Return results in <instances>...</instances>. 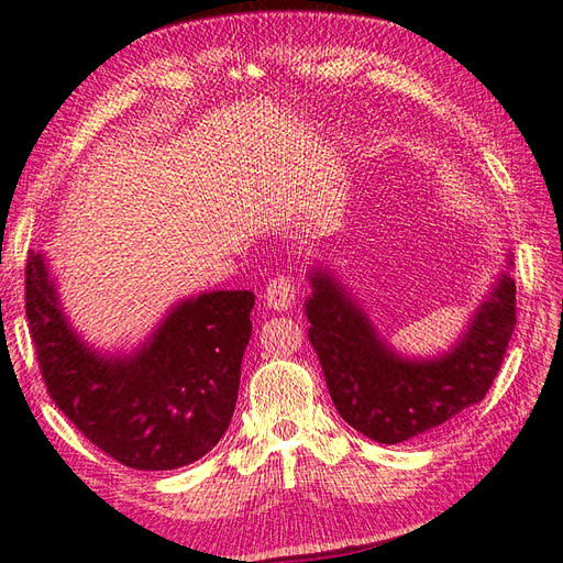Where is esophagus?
I'll return each mask as SVG.
<instances>
[{
	"label": "esophagus",
	"mask_w": 563,
	"mask_h": 563,
	"mask_svg": "<svg viewBox=\"0 0 563 563\" xmlns=\"http://www.w3.org/2000/svg\"><path fill=\"white\" fill-rule=\"evenodd\" d=\"M263 300L275 312H288L295 302V280H290L288 275H278L266 285V292H263Z\"/></svg>",
	"instance_id": "obj_1"
}]
</instances>
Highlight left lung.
I'll use <instances>...</instances> for the list:
<instances>
[{"instance_id": "1", "label": "left lung", "mask_w": 563, "mask_h": 563, "mask_svg": "<svg viewBox=\"0 0 563 563\" xmlns=\"http://www.w3.org/2000/svg\"><path fill=\"white\" fill-rule=\"evenodd\" d=\"M506 258V271L460 339L433 357L401 355L327 263L309 268V341L345 423L382 445H397L430 433L486 397L516 329V280L508 273L512 256Z\"/></svg>"}]
</instances>
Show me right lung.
<instances>
[{
  "mask_svg": "<svg viewBox=\"0 0 563 563\" xmlns=\"http://www.w3.org/2000/svg\"><path fill=\"white\" fill-rule=\"evenodd\" d=\"M251 307V290L186 297L135 351L103 353L69 324L51 261L29 251L26 319L47 394L133 470H178L218 445L236 406Z\"/></svg>",
  "mask_w": 563,
  "mask_h": 563,
  "instance_id": "add662e5",
  "label": "right lung"
}]
</instances>
